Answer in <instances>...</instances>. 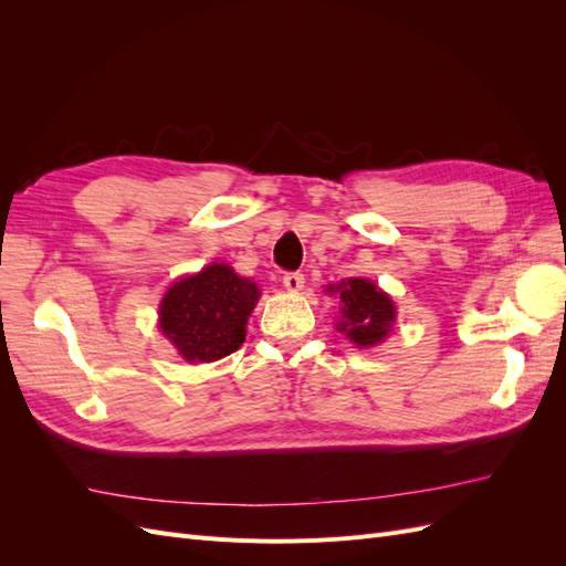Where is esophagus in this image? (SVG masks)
<instances>
[{
	"label": "esophagus",
	"instance_id": "1",
	"mask_svg": "<svg viewBox=\"0 0 566 566\" xmlns=\"http://www.w3.org/2000/svg\"><path fill=\"white\" fill-rule=\"evenodd\" d=\"M283 285L290 290V293H297V290H302V285H304V273L287 271L283 276Z\"/></svg>",
	"mask_w": 566,
	"mask_h": 566
}]
</instances>
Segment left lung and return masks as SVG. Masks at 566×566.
Wrapping results in <instances>:
<instances>
[{
    "label": "left lung",
    "mask_w": 566,
    "mask_h": 566,
    "mask_svg": "<svg viewBox=\"0 0 566 566\" xmlns=\"http://www.w3.org/2000/svg\"><path fill=\"white\" fill-rule=\"evenodd\" d=\"M337 293L342 302L337 325L354 345L373 347L387 337L394 323V304L378 285L366 279H349L337 285Z\"/></svg>",
    "instance_id": "left-lung-1"
}]
</instances>
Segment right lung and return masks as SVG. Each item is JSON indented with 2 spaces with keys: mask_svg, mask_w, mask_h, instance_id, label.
<instances>
[{
  "mask_svg": "<svg viewBox=\"0 0 566 566\" xmlns=\"http://www.w3.org/2000/svg\"><path fill=\"white\" fill-rule=\"evenodd\" d=\"M260 290L227 264H210L167 290L160 328L186 361H217L245 342Z\"/></svg>",
  "mask_w": 566,
  "mask_h": 566,
  "instance_id": "right-lung-1",
  "label": "right lung"
}]
</instances>
